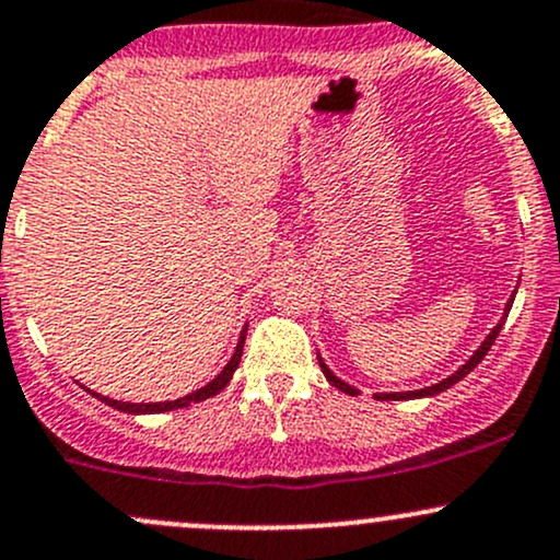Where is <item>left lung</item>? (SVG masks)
I'll return each mask as SVG.
<instances>
[{
	"label": "left lung",
	"instance_id": "obj_1",
	"mask_svg": "<svg viewBox=\"0 0 560 560\" xmlns=\"http://www.w3.org/2000/svg\"><path fill=\"white\" fill-rule=\"evenodd\" d=\"M513 300H515V292L510 294V300H508V308H505V316H508V311H510V305H513ZM505 316H502V322L497 324L494 329L489 331V337L487 340L481 342V348L476 350V353L470 355L468 361H465L463 366H459L457 372L452 374V377H446V380H441V383H435V385H430V388H422V390H407V393H377V398L380 401H404V398H422V396H435V393H441V390H446V388H452L454 383H459V380L465 377V374H470L472 370H476L478 364H481L483 361V355L489 353V348L494 346V340H497V335H500V329H502V324H505ZM318 364H322V372H324V377L329 380L331 385H335L337 390H342V393H348V396H359V390L353 388V385H348V383H342L340 377H335V374H331V370L327 364H324L322 359H318Z\"/></svg>",
	"mask_w": 560,
	"mask_h": 560
}]
</instances>
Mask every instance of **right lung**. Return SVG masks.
<instances>
[{
	"instance_id": "1",
	"label": "right lung",
	"mask_w": 560,
	"mask_h": 560,
	"mask_svg": "<svg viewBox=\"0 0 560 560\" xmlns=\"http://www.w3.org/2000/svg\"><path fill=\"white\" fill-rule=\"evenodd\" d=\"M244 337H247V329H242V337H238V346L233 350L231 361L223 366V372L218 374V377L212 380V383H207L205 388L188 393V396L183 398H175V401H159V404H130V401H116V398H106L101 396V393H95V398H101L103 404H108V407L119 409V411H130V415H159V411H172V409H183V407H190V404L196 401H205V398H212L218 396L220 390L225 388V385L231 383L233 372H236L238 361H242V348H244Z\"/></svg>"
}]
</instances>
